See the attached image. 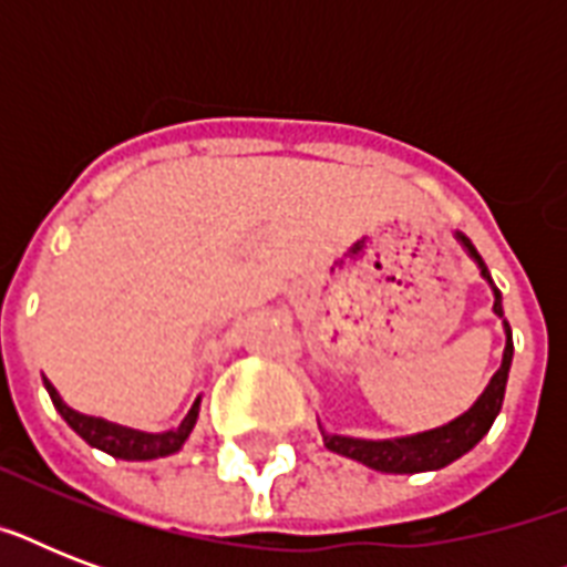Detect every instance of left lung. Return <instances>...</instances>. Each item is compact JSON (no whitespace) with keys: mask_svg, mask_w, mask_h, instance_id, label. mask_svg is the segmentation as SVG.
<instances>
[{"mask_svg":"<svg viewBox=\"0 0 567 567\" xmlns=\"http://www.w3.org/2000/svg\"><path fill=\"white\" fill-rule=\"evenodd\" d=\"M456 238L462 240V247L467 249V256L480 265V274H483L485 279H488V285L494 288L492 274H488V267H485V261L474 249V244H471L462 231H456ZM494 315L503 318L501 291H497V288H494ZM503 327H506V350H503L501 371L494 373L488 388L483 391V396H480L462 417L450 421L447 426H439V430L394 441H364L323 432V444H327V450H332L338 456L355 458V462H362V465L373 467V471H382V474H421V471H439V467L456 462L458 456H465L467 450H474L476 444L483 441L485 432L492 430L494 417H497V412H501L503 405V394H506V379H509L512 350H515V347H512V329L506 320H503Z\"/></svg>","mask_w":567,"mask_h":567,"instance_id":"8db88e82","label":"left lung"}]
</instances>
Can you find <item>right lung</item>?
I'll use <instances>...</instances> for the list:
<instances>
[{
  "mask_svg": "<svg viewBox=\"0 0 567 567\" xmlns=\"http://www.w3.org/2000/svg\"><path fill=\"white\" fill-rule=\"evenodd\" d=\"M47 391L52 396V403L61 412L70 426H73L79 435H82L91 447L102 450L114 458H126V462H146V458H158V456H171L176 450L188 441L190 430H194L196 414H199V400L190 405V412L185 414V421L171 432H162V435H150V432H137L126 430V426H117V423L102 421V417H87V414L73 412L70 405L58 396V391L52 388V382L47 379Z\"/></svg>",
  "mask_w": 567,
  "mask_h": 567,
  "instance_id": "1",
  "label": "right lung"
}]
</instances>
